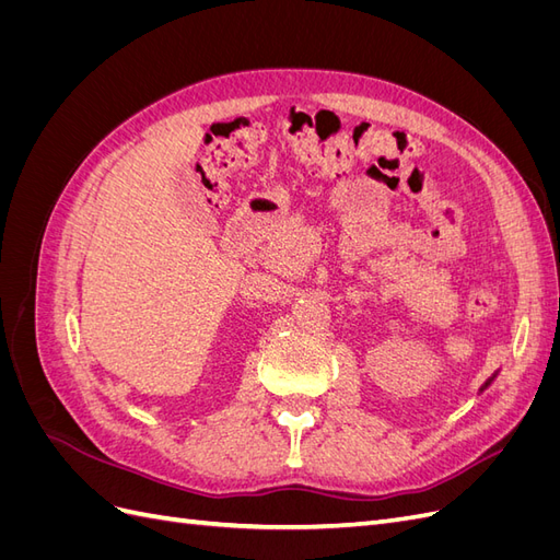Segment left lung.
Wrapping results in <instances>:
<instances>
[{"instance_id":"8db88e82","label":"left lung","mask_w":560,"mask_h":560,"mask_svg":"<svg viewBox=\"0 0 560 560\" xmlns=\"http://www.w3.org/2000/svg\"><path fill=\"white\" fill-rule=\"evenodd\" d=\"M490 383H493V378H488V381H486V383H483V387H488V385H490ZM483 387H481V389H483Z\"/></svg>"}]
</instances>
